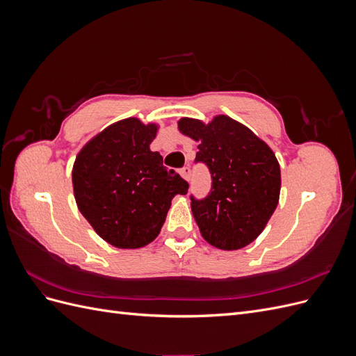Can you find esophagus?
Here are the masks:
<instances>
[{
  "instance_id": "obj_1",
  "label": "esophagus",
  "mask_w": 356,
  "mask_h": 356,
  "mask_svg": "<svg viewBox=\"0 0 356 356\" xmlns=\"http://www.w3.org/2000/svg\"><path fill=\"white\" fill-rule=\"evenodd\" d=\"M190 172H191L190 168H188V166H184V168H182V169L179 170V174H181L182 178L188 181V179H190Z\"/></svg>"
}]
</instances>
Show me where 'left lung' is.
Segmentation results:
<instances>
[{"mask_svg": "<svg viewBox=\"0 0 356 356\" xmlns=\"http://www.w3.org/2000/svg\"><path fill=\"white\" fill-rule=\"evenodd\" d=\"M179 131L200 141L195 163H203L211 174L208 195H190L203 239L225 251L250 245L279 202L281 169L273 152L227 115L215 117L209 124L182 118Z\"/></svg>", "mask_w": 356, "mask_h": 356, "instance_id": "1", "label": "left lung"}]
</instances>
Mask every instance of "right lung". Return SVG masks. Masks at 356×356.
<instances>
[{
	"label": "right lung",
	"instance_id": "add662e5",
	"mask_svg": "<svg viewBox=\"0 0 356 356\" xmlns=\"http://www.w3.org/2000/svg\"><path fill=\"white\" fill-rule=\"evenodd\" d=\"M154 124L136 118L111 124L75 159L72 186L83 217L117 248H141L160 233L170 200L187 195L188 182L149 149Z\"/></svg>",
	"mask_w": 356,
	"mask_h": 356
}]
</instances>
